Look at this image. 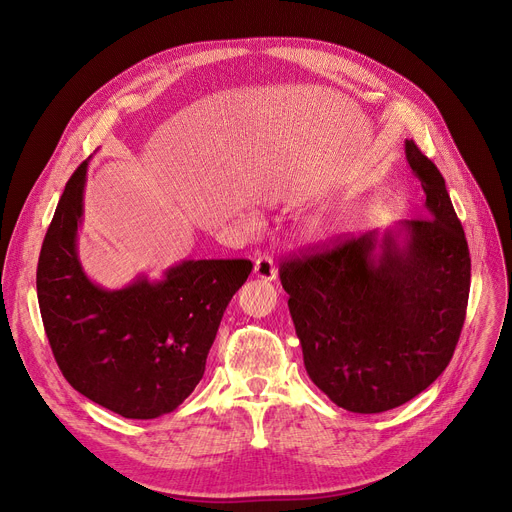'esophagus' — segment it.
Instances as JSON below:
<instances>
[{
    "label": "esophagus",
    "mask_w": 512,
    "mask_h": 512,
    "mask_svg": "<svg viewBox=\"0 0 512 512\" xmlns=\"http://www.w3.org/2000/svg\"><path fill=\"white\" fill-rule=\"evenodd\" d=\"M254 273L258 279L273 281L277 277V264L271 256H258L254 262Z\"/></svg>",
    "instance_id": "1"
}]
</instances>
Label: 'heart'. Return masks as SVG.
Instances as JSON below:
<instances>
[{"label":"heart","mask_w":512,"mask_h":512,"mask_svg":"<svg viewBox=\"0 0 512 512\" xmlns=\"http://www.w3.org/2000/svg\"><path fill=\"white\" fill-rule=\"evenodd\" d=\"M310 235H312V237H319V235H321L319 227H314V229H310Z\"/></svg>","instance_id":"obj_1"}]
</instances>
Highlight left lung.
<instances>
[{
  "instance_id": "8db88e82",
  "label": "left lung",
  "mask_w": 512,
  "mask_h": 512,
  "mask_svg": "<svg viewBox=\"0 0 512 512\" xmlns=\"http://www.w3.org/2000/svg\"><path fill=\"white\" fill-rule=\"evenodd\" d=\"M404 150L427 216L335 239L279 269L308 377L360 415L402 406L444 373L469 302L471 256L446 181L415 141Z\"/></svg>"
}]
</instances>
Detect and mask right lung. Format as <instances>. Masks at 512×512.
Returning <instances> with one entry per match:
<instances>
[{
	"label": "right lung",
	"mask_w": 512,
	"mask_h": 512,
	"mask_svg": "<svg viewBox=\"0 0 512 512\" xmlns=\"http://www.w3.org/2000/svg\"><path fill=\"white\" fill-rule=\"evenodd\" d=\"M87 162L68 179L37 264L43 327L66 381L125 419L173 412L200 383L206 356L250 260H183L160 281L95 285L77 254Z\"/></svg>",
	"instance_id": "right-lung-1"
}]
</instances>
